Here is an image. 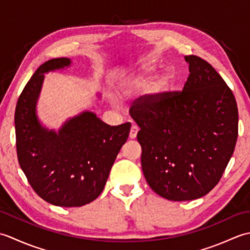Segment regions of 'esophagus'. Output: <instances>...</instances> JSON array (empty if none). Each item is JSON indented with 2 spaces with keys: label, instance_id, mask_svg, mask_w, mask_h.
Returning a JSON list of instances; mask_svg holds the SVG:
<instances>
[{
  "label": "esophagus",
  "instance_id": "obj_1",
  "mask_svg": "<svg viewBox=\"0 0 250 250\" xmlns=\"http://www.w3.org/2000/svg\"><path fill=\"white\" fill-rule=\"evenodd\" d=\"M139 130H140L139 126H137L136 125H132L131 130H130V139H135Z\"/></svg>",
  "mask_w": 250,
  "mask_h": 250
}]
</instances>
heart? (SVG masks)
Wrapping results in <instances>:
<instances>
[{
	"mask_svg": "<svg viewBox=\"0 0 250 250\" xmlns=\"http://www.w3.org/2000/svg\"><path fill=\"white\" fill-rule=\"evenodd\" d=\"M156 70L155 63H148L145 66L142 67V70L136 74L126 79L124 83L121 84L120 92L121 94L128 95L134 94L136 92L141 91L144 88L148 79H149L151 74ZM173 81V73L169 70H163L151 79V82L148 83L146 88V97L150 101H156L160 99L162 95L166 93L169 86H171Z\"/></svg>",
	"mask_w": 250,
	"mask_h": 250,
	"instance_id": "1",
	"label": "heart"
}]
</instances>
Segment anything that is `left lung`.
I'll return each instance as SVG.
<instances>
[{
    "label": "left lung",
    "mask_w": 250,
    "mask_h": 250,
    "mask_svg": "<svg viewBox=\"0 0 250 250\" xmlns=\"http://www.w3.org/2000/svg\"><path fill=\"white\" fill-rule=\"evenodd\" d=\"M183 91L130 108L140 126L142 168L149 187L169 201L202 198L218 184L234 151L238 111L234 95L208 62L186 56Z\"/></svg>",
    "instance_id": "1"
}]
</instances>
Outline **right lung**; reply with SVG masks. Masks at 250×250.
<instances>
[{
	"label": "right lung",
	"mask_w": 250,
	"mask_h": 250,
	"mask_svg": "<svg viewBox=\"0 0 250 250\" xmlns=\"http://www.w3.org/2000/svg\"><path fill=\"white\" fill-rule=\"evenodd\" d=\"M71 63L68 58H56L42 64L25 84L15 111L20 167L42 199L62 207L83 206L98 198L131 129L130 122L106 125L89 110L66 120L58 131L41 124L36 104L44 74Z\"/></svg>",
	"instance_id": "1"
}]
</instances>
